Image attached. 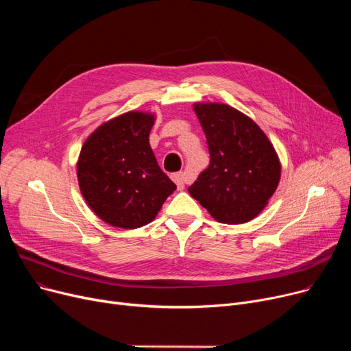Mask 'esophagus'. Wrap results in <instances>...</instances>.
<instances>
[{
    "mask_svg": "<svg viewBox=\"0 0 351 351\" xmlns=\"http://www.w3.org/2000/svg\"><path fill=\"white\" fill-rule=\"evenodd\" d=\"M172 180L176 183V186L179 191H182L185 188V185L188 183V175L185 172H176L172 175Z\"/></svg>",
    "mask_w": 351,
    "mask_h": 351,
    "instance_id": "obj_1",
    "label": "esophagus"
}]
</instances>
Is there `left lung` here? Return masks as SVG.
Returning <instances> with one entry per match:
<instances>
[{
    "label": "left lung",
    "instance_id": "1",
    "mask_svg": "<svg viewBox=\"0 0 351 351\" xmlns=\"http://www.w3.org/2000/svg\"><path fill=\"white\" fill-rule=\"evenodd\" d=\"M210 163L189 193L222 223L259 215L280 179V162L262 129L225 104H196Z\"/></svg>",
    "mask_w": 351,
    "mask_h": 351
}]
</instances>
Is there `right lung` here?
Instances as JSON below:
<instances>
[{"label":"right lung","instance_id":"add662e5","mask_svg":"<svg viewBox=\"0 0 351 351\" xmlns=\"http://www.w3.org/2000/svg\"><path fill=\"white\" fill-rule=\"evenodd\" d=\"M154 115L126 112L101 125L84 143L77 175L82 196L104 222L145 226L176 189L149 145Z\"/></svg>","mask_w":351,"mask_h":351}]
</instances>
